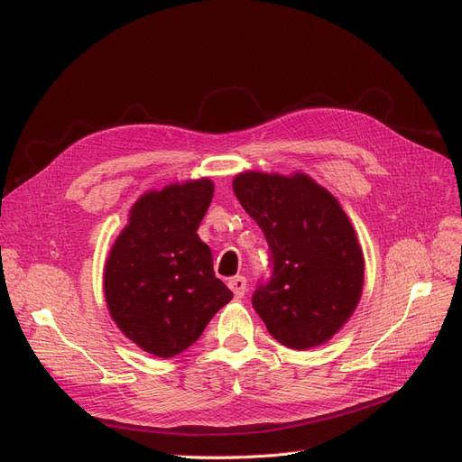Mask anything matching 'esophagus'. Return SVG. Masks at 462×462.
<instances>
[{
    "label": "esophagus",
    "instance_id": "esophagus-1",
    "mask_svg": "<svg viewBox=\"0 0 462 462\" xmlns=\"http://www.w3.org/2000/svg\"><path fill=\"white\" fill-rule=\"evenodd\" d=\"M227 285H229V289L235 292V297H236V299L245 297V291H246V279H245L243 275H235V277H231L229 282H227Z\"/></svg>",
    "mask_w": 462,
    "mask_h": 462
}]
</instances>
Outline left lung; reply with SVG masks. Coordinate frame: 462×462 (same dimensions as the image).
<instances>
[{
  "mask_svg": "<svg viewBox=\"0 0 462 462\" xmlns=\"http://www.w3.org/2000/svg\"><path fill=\"white\" fill-rule=\"evenodd\" d=\"M233 190L270 246L272 275L253 306L272 337L297 351L329 341L365 283V256L343 208L304 173L245 171Z\"/></svg>",
  "mask_w": 462,
  "mask_h": 462,
  "instance_id": "1",
  "label": "left lung"
}]
</instances>
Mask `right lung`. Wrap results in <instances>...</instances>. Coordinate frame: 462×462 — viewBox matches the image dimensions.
<instances>
[{
	"mask_svg": "<svg viewBox=\"0 0 462 462\" xmlns=\"http://www.w3.org/2000/svg\"><path fill=\"white\" fill-rule=\"evenodd\" d=\"M212 197L209 179L143 194L106 260L111 318L133 343L160 358L187 351L233 299L197 233Z\"/></svg>",
	"mask_w": 462,
	"mask_h": 462,
	"instance_id": "obj_1",
	"label": "right lung"
}]
</instances>
